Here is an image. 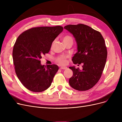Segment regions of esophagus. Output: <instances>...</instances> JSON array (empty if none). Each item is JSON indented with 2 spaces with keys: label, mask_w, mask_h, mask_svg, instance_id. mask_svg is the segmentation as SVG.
<instances>
[{
  "label": "esophagus",
  "mask_w": 122,
  "mask_h": 122,
  "mask_svg": "<svg viewBox=\"0 0 122 122\" xmlns=\"http://www.w3.org/2000/svg\"><path fill=\"white\" fill-rule=\"evenodd\" d=\"M60 69H62V70H66V69H67V67H61V68H60Z\"/></svg>",
  "instance_id": "34e87169"
}]
</instances>
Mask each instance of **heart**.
<instances>
[{
	"mask_svg": "<svg viewBox=\"0 0 122 122\" xmlns=\"http://www.w3.org/2000/svg\"><path fill=\"white\" fill-rule=\"evenodd\" d=\"M62 40H63V42H66L68 41H72L73 42V39L71 36H64L63 38H62ZM68 58V56L67 55H60L56 58V61L58 62L59 64L61 65H64L67 64V59Z\"/></svg>",
	"mask_w": 122,
	"mask_h": 122,
	"instance_id": "obj_1",
	"label": "heart"
}]
</instances>
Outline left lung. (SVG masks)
Wrapping results in <instances>:
<instances>
[{"label":"left lung","instance_id":"left-lung-1","mask_svg":"<svg viewBox=\"0 0 122 122\" xmlns=\"http://www.w3.org/2000/svg\"><path fill=\"white\" fill-rule=\"evenodd\" d=\"M64 28L73 35L77 43L73 63L83 64L82 70L69 67L73 72L69 84L77 91L90 90L98 82L105 67L107 55L105 41L100 32L86 25H68Z\"/></svg>","mask_w":122,"mask_h":122}]
</instances>
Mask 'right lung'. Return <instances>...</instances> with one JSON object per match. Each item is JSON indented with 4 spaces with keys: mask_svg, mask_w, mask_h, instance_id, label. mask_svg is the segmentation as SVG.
Wrapping results in <instances>:
<instances>
[{
    "mask_svg": "<svg viewBox=\"0 0 122 122\" xmlns=\"http://www.w3.org/2000/svg\"><path fill=\"white\" fill-rule=\"evenodd\" d=\"M62 30L61 26L34 27L17 38L13 51L15 69L22 84L29 91L41 92L50 86L58 67H46L40 60L49 52L52 42Z\"/></svg>",
    "mask_w": 122,
    "mask_h": 122,
    "instance_id": "add662e5",
    "label": "right lung"
}]
</instances>
